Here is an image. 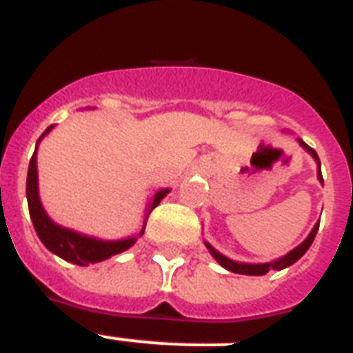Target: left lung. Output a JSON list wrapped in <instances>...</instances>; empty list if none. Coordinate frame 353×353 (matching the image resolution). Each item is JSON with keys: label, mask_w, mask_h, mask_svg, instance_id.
<instances>
[{"label": "left lung", "mask_w": 353, "mask_h": 353, "mask_svg": "<svg viewBox=\"0 0 353 353\" xmlns=\"http://www.w3.org/2000/svg\"><path fill=\"white\" fill-rule=\"evenodd\" d=\"M299 145H301L303 150L307 151L308 155L312 157L314 160H316L317 164V180L323 183V176H321V162H319V157H317L316 151L310 148V145H307L305 142L301 141V139H298ZM317 229H319V220H317V223L314 225V229L310 231V234L305 238V241H301L296 249H292L290 252H287L285 256H281V258H278V260L274 261H267V263H243V261H234L231 260V258H227V256H223L222 252H218L214 247L209 243V241H203L205 243V247H208V250L211 252V256L214 258V260L218 261V263L222 265L223 269L231 270V272H234V274H245V276H265L269 270H283L287 269V267H290V265H294L296 261L301 258L305 252H307L308 249H310V245H312L314 238H316L317 234Z\"/></svg>", "instance_id": "8db88e82"}]
</instances>
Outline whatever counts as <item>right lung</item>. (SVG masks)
<instances>
[{"instance_id":"obj_1","label":"right lung","mask_w":353,"mask_h":353,"mask_svg":"<svg viewBox=\"0 0 353 353\" xmlns=\"http://www.w3.org/2000/svg\"><path fill=\"white\" fill-rule=\"evenodd\" d=\"M52 128H54V124L46 128L45 133L39 137V141L36 144V151H34L30 164H28V174H26L28 211H30L32 223H34V229H36L37 236H39L41 243L50 250V252H54L55 256H59V258H63L65 261H70V263L79 265V267H86L90 263H99V261L108 260L112 256L121 254V252H124V250L130 249L135 243L139 236L144 234L145 222H148L150 212L162 202V198L168 196L170 189H160V191H157L153 194V198L148 203V208H145L144 223H142V229L139 231V234L128 236V238H122V240H101V238H95V236L83 234V232H77L74 229H68V227L55 223L46 214L45 208L41 203L39 182H37V148H39V142L50 133Z\"/></svg>"}]
</instances>
